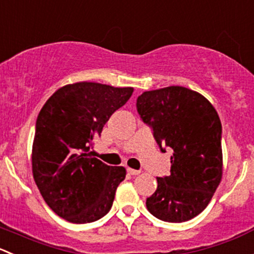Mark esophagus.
<instances>
[{"label": "esophagus", "instance_id": "obj_1", "mask_svg": "<svg viewBox=\"0 0 254 254\" xmlns=\"http://www.w3.org/2000/svg\"><path fill=\"white\" fill-rule=\"evenodd\" d=\"M127 174L129 175H132V176H136V175L140 174V170H134V169H130V167H127Z\"/></svg>", "mask_w": 254, "mask_h": 254}]
</instances>
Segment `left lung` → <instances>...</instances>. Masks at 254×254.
Segmentation results:
<instances>
[{
    "instance_id": "obj_1",
    "label": "left lung",
    "mask_w": 254,
    "mask_h": 254,
    "mask_svg": "<svg viewBox=\"0 0 254 254\" xmlns=\"http://www.w3.org/2000/svg\"><path fill=\"white\" fill-rule=\"evenodd\" d=\"M136 108L160 150L174 151L170 175L157 177L156 191L146 198L147 210L165 222L196 217L222 179V125L217 112L200 93L179 85L144 92Z\"/></svg>"
}]
</instances>
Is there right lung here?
Listing matches in <instances>:
<instances>
[{"mask_svg":"<svg viewBox=\"0 0 254 254\" xmlns=\"http://www.w3.org/2000/svg\"><path fill=\"white\" fill-rule=\"evenodd\" d=\"M134 88L79 82L59 88L36 122L32 172L47 205L72 223H89L107 215L125 179L123 166H109L89 151L113 113Z\"/></svg>","mask_w":254,"mask_h":254,"instance_id":"obj_1","label":"right lung"}]
</instances>
